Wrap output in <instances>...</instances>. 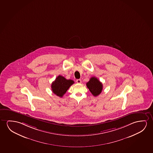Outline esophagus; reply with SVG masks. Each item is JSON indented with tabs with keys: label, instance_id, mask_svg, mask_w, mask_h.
Returning <instances> with one entry per match:
<instances>
[{
	"label": "esophagus",
	"instance_id": "esophagus-1",
	"mask_svg": "<svg viewBox=\"0 0 153 153\" xmlns=\"http://www.w3.org/2000/svg\"><path fill=\"white\" fill-rule=\"evenodd\" d=\"M76 82L78 84H81L82 83V80H81V79H77L76 80Z\"/></svg>",
	"mask_w": 153,
	"mask_h": 153
}]
</instances>
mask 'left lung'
Wrapping results in <instances>:
<instances>
[{
    "label": "left lung",
    "mask_w": 153,
    "mask_h": 153,
    "mask_svg": "<svg viewBox=\"0 0 153 153\" xmlns=\"http://www.w3.org/2000/svg\"><path fill=\"white\" fill-rule=\"evenodd\" d=\"M86 86L94 96H97L102 93V84L95 77L91 78L88 82H87Z\"/></svg>",
    "instance_id": "1"
}]
</instances>
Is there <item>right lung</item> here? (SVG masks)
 I'll use <instances>...</instances> for the list:
<instances>
[{"label": "right lung", "instance_id": "right-lung-1", "mask_svg": "<svg viewBox=\"0 0 153 153\" xmlns=\"http://www.w3.org/2000/svg\"><path fill=\"white\" fill-rule=\"evenodd\" d=\"M74 83V82L73 80L66 79L62 76L59 75L56 78L55 81L52 82L51 90L55 95L60 97H62Z\"/></svg>", "mask_w": 153, "mask_h": 153}]
</instances>
